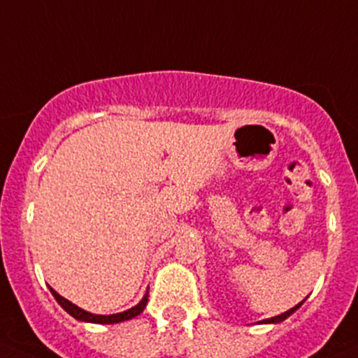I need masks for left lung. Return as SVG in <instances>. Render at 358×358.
Returning <instances> with one entry per match:
<instances>
[{
  "label": "left lung",
  "instance_id": "obj_1",
  "mask_svg": "<svg viewBox=\"0 0 358 358\" xmlns=\"http://www.w3.org/2000/svg\"><path fill=\"white\" fill-rule=\"evenodd\" d=\"M305 299H306V298H305ZM305 299H303V301H305ZM303 301H301V303H298V305H296V306H292V308H291V310H287V312L280 313V315H277V317H272V319H265V320H262V322H259V324H279V322H282V320H286L287 317L292 315V313H294L296 310H298L299 306L303 305Z\"/></svg>",
  "mask_w": 358,
  "mask_h": 358
}]
</instances>
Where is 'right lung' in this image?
Segmentation results:
<instances>
[{
  "label": "right lung",
  "mask_w": 358,
  "mask_h": 358,
  "mask_svg": "<svg viewBox=\"0 0 358 358\" xmlns=\"http://www.w3.org/2000/svg\"><path fill=\"white\" fill-rule=\"evenodd\" d=\"M50 291H52L53 298L57 299V303L66 310L69 315L74 317L76 320H81V322H92V324H117V322H124V320L135 319L136 315H140V313L143 312V308H145L147 305V298H149V291H147L145 294H143V298L140 299L138 305H135L133 308H128L124 310V312H119V313H112V315H96V313H90L86 312V310L79 308L78 305H74V303H71L69 299L64 298V296H60L59 292L53 289V287H50Z\"/></svg>",
  "instance_id": "right-lung-1"
}]
</instances>
